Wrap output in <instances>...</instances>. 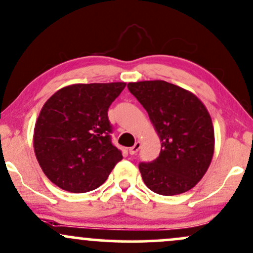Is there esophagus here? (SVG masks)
<instances>
[{
  "label": "esophagus",
  "instance_id": "1",
  "mask_svg": "<svg viewBox=\"0 0 253 253\" xmlns=\"http://www.w3.org/2000/svg\"><path fill=\"white\" fill-rule=\"evenodd\" d=\"M140 146H141L140 141H135V144L133 145L132 147H129V150H128L129 155H135V153L139 151V149H140Z\"/></svg>",
  "mask_w": 253,
  "mask_h": 253
}]
</instances>
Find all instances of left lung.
Here are the masks:
<instances>
[{"instance_id":"8db88e82","label":"left lung","mask_w":253,"mask_h":253,"mask_svg":"<svg viewBox=\"0 0 253 253\" xmlns=\"http://www.w3.org/2000/svg\"><path fill=\"white\" fill-rule=\"evenodd\" d=\"M127 86L146 109L162 141L159 157L139 164L144 183L165 196L190 190L213 158L214 128L207 108L193 92L165 81Z\"/></svg>"}]
</instances>
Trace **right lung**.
<instances>
[{
	"instance_id": "right-lung-1",
	"label": "right lung",
	"mask_w": 253,
	"mask_h": 253,
	"mask_svg": "<svg viewBox=\"0 0 253 253\" xmlns=\"http://www.w3.org/2000/svg\"><path fill=\"white\" fill-rule=\"evenodd\" d=\"M126 83L72 84L46 101L34 127V152L60 189L86 193L108 178L121 151L112 144L108 108Z\"/></svg>"
}]
</instances>
